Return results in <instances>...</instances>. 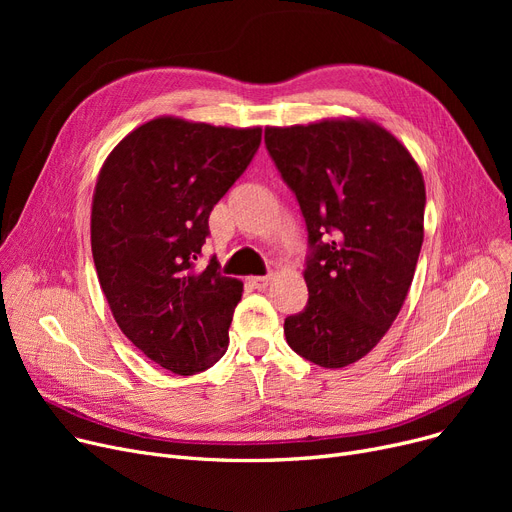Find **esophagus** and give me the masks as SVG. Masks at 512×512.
Instances as JSON below:
<instances>
[{"mask_svg": "<svg viewBox=\"0 0 512 512\" xmlns=\"http://www.w3.org/2000/svg\"><path fill=\"white\" fill-rule=\"evenodd\" d=\"M270 276H253L249 278V284L255 288V290H265L267 286H270Z\"/></svg>", "mask_w": 512, "mask_h": 512, "instance_id": "34e87169", "label": "esophagus"}]
</instances>
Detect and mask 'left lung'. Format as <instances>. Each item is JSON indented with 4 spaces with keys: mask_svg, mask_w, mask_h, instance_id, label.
Listing matches in <instances>:
<instances>
[{
    "mask_svg": "<svg viewBox=\"0 0 512 512\" xmlns=\"http://www.w3.org/2000/svg\"><path fill=\"white\" fill-rule=\"evenodd\" d=\"M270 151L309 234V301L286 342L338 369L363 359L400 313L423 245L425 182L392 132L365 118L267 126Z\"/></svg>",
    "mask_w": 512,
    "mask_h": 512,
    "instance_id": "1",
    "label": "left lung"
}]
</instances>
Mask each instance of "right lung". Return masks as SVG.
Listing matches in <instances>:
<instances>
[{
    "label": "right lung",
    "mask_w": 512,
    "mask_h": 512,
    "mask_svg": "<svg viewBox=\"0 0 512 512\" xmlns=\"http://www.w3.org/2000/svg\"><path fill=\"white\" fill-rule=\"evenodd\" d=\"M261 128L159 116L107 155L91 207L101 290L124 336L159 367L193 375L218 363L242 282L195 265L209 213L247 170Z\"/></svg>",
    "instance_id": "1"
}]
</instances>
